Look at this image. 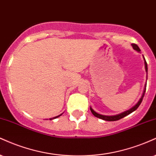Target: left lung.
<instances>
[{"instance_id":"8db88e82","label":"left lung","mask_w":156,"mask_h":156,"mask_svg":"<svg viewBox=\"0 0 156 156\" xmlns=\"http://www.w3.org/2000/svg\"><path fill=\"white\" fill-rule=\"evenodd\" d=\"M131 46H132L133 49H134V50H136V52H141L140 47H139L136 44H131ZM143 58L144 60V68H145V71L147 74V62H146L145 59H144V56H143ZM146 86H147V82H146L145 85H144L143 93H142V96H141L140 100L138 101V102H137V103L135 104L133 107H131V109H129V110H126L125 112H123L120 113V114L116 115H101V114H99V113H97L96 112L93 110V108L90 107V109L91 112H92V114L94 115L95 117H96V118L102 119V120H107V121H116V120H120V119L123 118L124 117L127 116V115H129V114H131V113H132L133 112H134L137 109V108L140 107V105L141 104V103H142V99H143V97L144 96V93H145V90H146Z\"/></svg>"}]
</instances>
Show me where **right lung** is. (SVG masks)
I'll return each instance as SVG.
<instances>
[{"instance_id": "1", "label": "right lung", "mask_w": 156, "mask_h": 156, "mask_svg": "<svg viewBox=\"0 0 156 156\" xmlns=\"http://www.w3.org/2000/svg\"><path fill=\"white\" fill-rule=\"evenodd\" d=\"M62 115H63V113H62V114L59 115H58V116H56V117H54V118H49V120H53V119H55V118H58V117L61 116Z\"/></svg>"}]
</instances>
